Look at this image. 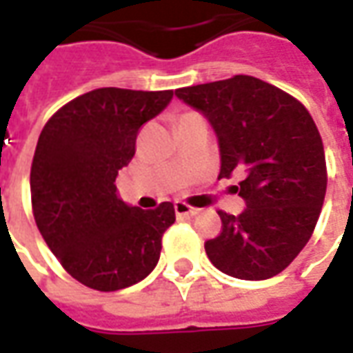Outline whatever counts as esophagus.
<instances>
[{
    "label": "esophagus",
    "mask_w": 353,
    "mask_h": 353,
    "mask_svg": "<svg viewBox=\"0 0 353 353\" xmlns=\"http://www.w3.org/2000/svg\"><path fill=\"white\" fill-rule=\"evenodd\" d=\"M174 208H176V214L179 215V217H194V215H199V210H196V208L187 206L185 202H176Z\"/></svg>",
    "instance_id": "obj_1"
}]
</instances>
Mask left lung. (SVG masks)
I'll return each instance as SVG.
<instances>
[{"label": "left lung", "instance_id": "left-lung-1", "mask_svg": "<svg viewBox=\"0 0 353 353\" xmlns=\"http://www.w3.org/2000/svg\"><path fill=\"white\" fill-rule=\"evenodd\" d=\"M206 117L219 143L221 177L242 174L240 215L219 212L223 229L204 248L215 268L266 280L301 253L318 223L327 189L323 143L303 103L250 75L177 88Z\"/></svg>", "mask_w": 353, "mask_h": 353}]
</instances>
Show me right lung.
<instances>
[{
    "mask_svg": "<svg viewBox=\"0 0 353 353\" xmlns=\"http://www.w3.org/2000/svg\"><path fill=\"white\" fill-rule=\"evenodd\" d=\"M172 98L174 90L96 88L41 130L30 174L35 223L60 265L87 288H130L159 263L174 204L130 206L117 196L115 179L136 153L141 124Z\"/></svg>",
    "mask_w": 353,
    "mask_h": 353,
    "instance_id": "1",
    "label": "right lung"
}]
</instances>
